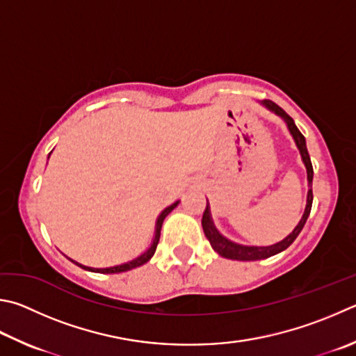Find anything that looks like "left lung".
<instances>
[{"label": "left lung", "mask_w": 356, "mask_h": 356, "mask_svg": "<svg viewBox=\"0 0 356 356\" xmlns=\"http://www.w3.org/2000/svg\"><path fill=\"white\" fill-rule=\"evenodd\" d=\"M261 104L269 108L270 112H274L275 115H279L280 118H283V121L286 122V126L289 129V134L293 135V138L296 141V146L297 149L300 151V157L303 165L307 168V179H308V195H307V207H305V211H303V216L299 221V224L296 225V229L291 232V234L285 238V240H282L280 243H275L273 245H243V244H238L227 240V238L222 236L219 234L218 229L215 227V224H213V219L210 215V207L207 204L205 207V211L202 215V229H204V234L207 236V240L210 241L211 248L215 252H218L219 255L224 257V258H230V260H238V261H255V260H263V258H269L275 254H280L282 250H285L286 248H289L291 244L294 243V240L303 229V225H305L307 219L309 216V211H312V204H313V190H312V185H313V165H312V160H309L308 156V151H307V143H305V137L300 134L299 129H297L294 120L291 118V116L283 111L282 107H279L275 104V102L269 101V99H264Z\"/></svg>", "instance_id": "left-lung-1"}]
</instances>
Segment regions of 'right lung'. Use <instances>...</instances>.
<instances>
[{
	"instance_id": "1",
	"label": "right lung",
	"mask_w": 356,
	"mask_h": 356,
	"mask_svg": "<svg viewBox=\"0 0 356 356\" xmlns=\"http://www.w3.org/2000/svg\"><path fill=\"white\" fill-rule=\"evenodd\" d=\"M180 200H176V202L171 204L170 207H166V209L160 213V216L157 218V224H156V235H154V240H152V244L147 248V250H145L143 254L138 255L137 258H134V260L127 261V263H122V264H116V266H112V268H88V266H83V264H79L74 260H70L73 261L74 264H77V266H81L82 269L86 270H92V273H99V274H118V273H126V270H131L134 268H138L141 266V264L147 263L152 258L154 252H156L157 249V244H159V240H160V230H161V224H163V219L170 215V213L176 209V207L179 205Z\"/></svg>"
}]
</instances>
